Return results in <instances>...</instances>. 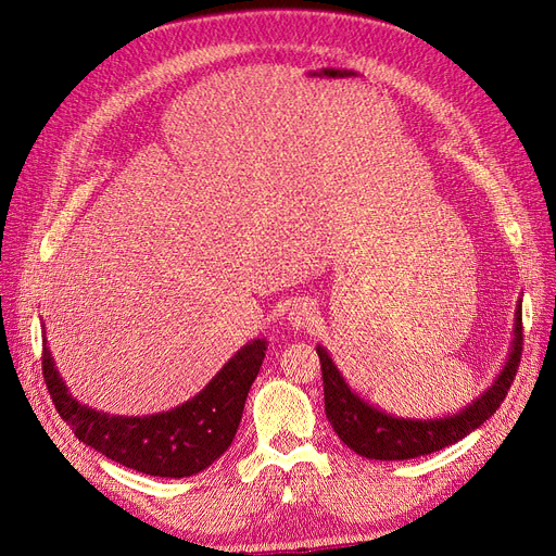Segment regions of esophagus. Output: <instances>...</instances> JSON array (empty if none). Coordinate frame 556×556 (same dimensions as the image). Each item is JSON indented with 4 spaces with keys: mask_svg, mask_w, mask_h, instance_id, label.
<instances>
[{
    "mask_svg": "<svg viewBox=\"0 0 556 556\" xmlns=\"http://www.w3.org/2000/svg\"><path fill=\"white\" fill-rule=\"evenodd\" d=\"M288 319H290V325L296 329L311 327L315 323V308H313V304H308V301H296V304H292V308L288 313Z\"/></svg>",
    "mask_w": 556,
    "mask_h": 556,
    "instance_id": "esophagus-1",
    "label": "esophagus"
}]
</instances>
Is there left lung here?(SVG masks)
<instances>
[{
  "instance_id": "obj_1",
  "label": "left lung",
  "mask_w": 556,
  "mask_h": 556,
  "mask_svg": "<svg viewBox=\"0 0 556 556\" xmlns=\"http://www.w3.org/2000/svg\"><path fill=\"white\" fill-rule=\"evenodd\" d=\"M521 345H525V341H521V306H517L513 348L498 378L492 382L490 390H484L457 415L435 419L394 417L374 408L371 403L350 390V384L331 362L329 352L323 345H317L319 366H323L327 419L333 431L339 433V439L366 459L396 462L439 452L462 441L464 435L476 431L496 413L515 380L521 359Z\"/></svg>"
}]
</instances>
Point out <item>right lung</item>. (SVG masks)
<instances>
[{"label":"right lung","instance_id":"obj_1","mask_svg":"<svg viewBox=\"0 0 556 556\" xmlns=\"http://www.w3.org/2000/svg\"><path fill=\"white\" fill-rule=\"evenodd\" d=\"M264 352V339L245 343L194 399L143 417L109 415L78 403L62 382L46 339L41 362L55 410L80 443L146 476L188 478L220 459L231 445Z\"/></svg>","mask_w":556,"mask_h":556}]
</instances>
